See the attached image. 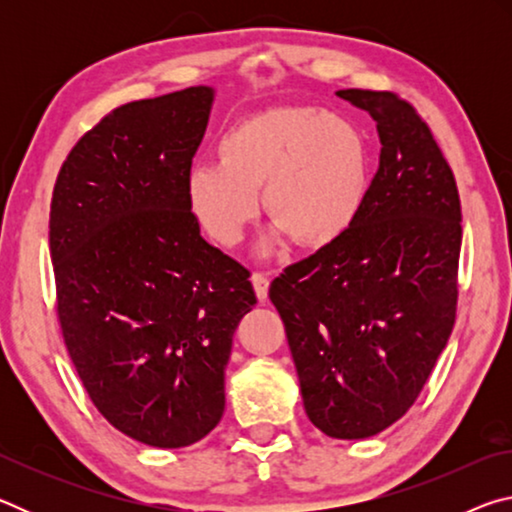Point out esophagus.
I'll return each mask as SVG.
<instances>
[{"mask_svg": "<svg viewBox=\"0 0 512 512\" xmlns=\"http://www.w3.org/2000/svg\"><path fill=\"white\" fill-rule=\"evenodd\" d=\"M250 280H253V287H255L257 298L259 300H266L268 298V284H271V280H268V275L257 271V273H253V277H250Z\"/></svg>", "mask_w": 512, "mask_h": 512, "instance_id": "obj_1", "label": "esophagus"}]
</instances>
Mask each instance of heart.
<instances>
[{
  "instance_id": "heart-1",
  "label": "heart",
  "mask_w": 512,
  "mask_h": 512,
  "mask_svg": "<svg viewBox=\"0 0 512 512\" xmlns=\"http://www.w3.org/2000/svg\"><path fill=\"white\" fill-rule=\"evenodd\" d=\"M219 162L196 164L187 203L214 241L235 246L259 212L257 189L275 219L271 241L332 246L366 205L370 151L352 121L318 108H268L237 121L219 140Z\"/></svg>"
}]
</instances>
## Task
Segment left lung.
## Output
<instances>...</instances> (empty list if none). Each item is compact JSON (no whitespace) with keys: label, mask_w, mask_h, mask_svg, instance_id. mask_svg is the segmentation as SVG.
<instances>
[{"label":"left lung","mask_w":512,"mask_h":512,"mask_svg":"<svg viewBox=\"0 0 512 512\" xmlns=\"http://www.w3.org/2000/svg\"><path fill=\"white\" fill-rule=\"evenodd\" d=\"M377 121L379 169L345 235L284 268L280 311L309 420L375 436L418 400L456 320L461 198L418 110L395 92L339 90Z\"/></svg>","instance_id":"obj_1"}]
</instances>
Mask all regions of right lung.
<instances>
[{"instance_id":"add662e5","label":"right lung","mask_w":512,"mask_h":512,"mask_svg":"<svg viewBox=\"0 0 512 512\" xmlns=\"http://www.w3.org/2000/svg\"><path fill=\"white\" fill-rule=\"evenodd\" d=\"M214 92L124 103L58 171L49 212L56 314L81 384L144 445H194L225 409L232 336L257 296L250 271L201 237L187 176Z\"/></svg>"}]
</instances>
